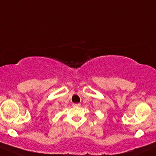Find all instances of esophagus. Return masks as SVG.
I'll use <instances>...</instances> for the list:
<instances>
[{
	"label": "esophagus",
	"mask_w": 156,
	"mask_h": 156,
	"mask_svg": "<svg viewBox=\"0 0 156 156\" xmlns=\"http://www.w3.org/2000/svg\"><path fill=\"white\" fill-rule=\"evenodd\" d=\"M73 106L75 107H80V103H73Z\"/></svg>",
	"instance_id": "1"
}]
</instances>
